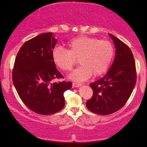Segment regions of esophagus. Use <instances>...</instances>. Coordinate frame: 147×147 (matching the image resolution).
Here are the masks:
<instances>
[{
  "mask_svg": "<svg viewBox=\"0 0 147 147\" xmlns=\"http://www.w3.org/2000/svg\"><path fill=\"white\" fill-rule=\"evenodd\" d=\"M82 86V84H79V83H75V82H73L72 83V86L75 87V88H77V87H79Z\"/></svg>",
  "mask_w": 147,
  "mask_h": 147,
  "instance_id": "esophagus-1",
  "label": "esophagus"
}]
</instances>
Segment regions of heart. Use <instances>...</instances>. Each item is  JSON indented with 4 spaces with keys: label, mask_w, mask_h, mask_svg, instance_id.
<instances>
[{
    "label": "heart",
    "mask_w": 147,
    "mask_h": 147,
    "mask_svg": "<svg viewBox=\"0 0 147 147\" xmlns=\"http://www.w3.org/2000/svg\"><path fill=\"white\" fill-rule=\"evenodd\" d=\"M66 45L68 50L61 47L53 49L52 61L62 71L69 72L78 59L81 65L70 75L77 82L86 80L92 75L98 77L105 73L114 57V46L109 40L79 36L70 40Z\"/></svg>",
    "instance_id": "obj_1"
}]
</instances>
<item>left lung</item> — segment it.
I'll list each match as a JSON object with an SVG mask.
<instances>
[{
	"mask_svg": "<svg viewBox=\"0 0 147 147\" xmlns=\"http://www.w3.org/2000/svg\"><path fill=\"white\" fill-rule=\"evenodd\" d=\"M109 35L116 48L114 61L103 78L90 84L93 95L86 102L89 111L102 115L122 109L132 93L137 79L136 62L131 49L114 35Z\"/></svg>",
	"mask_w": 147,
	"mask_h": 147,
	"instance_id": "8db88e82",
	"label": "left lung"
}]
</instances>
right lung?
I'll use <instances>...</instances> for the list:
<instances>
[{
	"label": "right lung",
	"mask_w": 147,
	"mask_h": 147,
	"mask_svg": "<svg viewBox=\"0 0 147 147\" xmlns=\"http://www.w3.org/2000/svg\"><path fill=\"white\" fill-rule=\"evenodd\" d=\"M57 40L52 33L41 34L27 41L18 51L12 70V81L20 98L34 112L51 115L65 105L63 93L70 82L52 83L63 77L52 61Z\"/></svg>",
	"instance_id": "right-lung-1"
}]
</instances>
